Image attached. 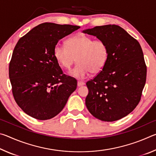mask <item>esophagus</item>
<instances>
[{"label":"esophagus","mask_w":156,"mask_h":156,"mask_svg":"<svg viewBox=\"0 0 156 156\" xmlns=\"http://www.w3.org/2000/svg\"><path fill=\"white\" fill-rule=\"evenodd\" d=\"M84 84H85V83H84L83 81H80V80H78V87L83 86V85H84Z\"/></svg>","instance_id":"esophagus-1"}]
</instances>
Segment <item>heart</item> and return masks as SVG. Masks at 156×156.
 Returning a JSON list of instances; mask_svg holds the SVG:
<instances>
[{
    "label": "heart",
    "instance_id": "b5f03b06",
    "mask_svg": "<svg viewBox=\"0 0 156 156\" xmlns=\"http://www.w3.org/2000/svg\"><path fill=\"white\" fill-rule=\"evenodd\" d=\"M109 47L106 42L84 34L69 38L66 46L57 44L54 56L57 62L66 69H70L77 60L78 63L71 72L78 78H84L89 72L97 74L103 69L109 58Z\"/></svg>",
    "mask_w": 156,
    "mask_h": 156
}]
</instances>
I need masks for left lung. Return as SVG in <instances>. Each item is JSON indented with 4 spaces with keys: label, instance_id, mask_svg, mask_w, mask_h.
<instances>
[{
    "label": "left lung",
    "instance_id": "8db88e82",
    "mask_svg": "<svg viewBox=\"0 0 156 156\" xmlns=\"http://www.w3.org/2000/svg\"><path fill=\"white\" fill-rule=\"evenodd\" d=\"M83 32L105 41L109 51L103 69L87 82L86 106L100 120H120L138 105L146 83L147 65L140 44L118 25L96 26Z\"/></svg>",
    "mask_w": 156,
    "mask_h": 156
}]
</instances>
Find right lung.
I'll use <instances>...</instances> for the list:
<instances>
[{"label":"right lung","mask_w":156,"mask_h":156,"mask_svg":"<svg viewBox=\"0 0 156 156\" xmlns=\"http://www.w3.org/2000/svg\"><path fill=\"white\" fill-rule=\"evenodd\" d=\"M80 28L44 23L18 40L9 65L13 96L23 112L44 120L61 112L77 87V80L63 73L54 58L59 40Z\"/></svg>","instance_id":"add662e5"}]
</instances>
